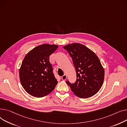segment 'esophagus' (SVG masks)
I'll list each match as a JSON object with an SVG mask.
<instances>
[{
    "mask_svg": "<svg viewBox=\"0 0 127 127\" xmlns=\"http://www.w3.org/2000/svg\"><path fill=\"white\" fill-rule=\"evenodd\" d=\"M67 77H66V75H65V74H64V75L62 77V78L63 80H65L66 79Z\"/></svg>",
    "mask_w": 127,
    "mask_h": 127,
    "instance_id": "esophagus-1",
    "label": "esophagus"
}]
</instances>
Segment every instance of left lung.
<instances>
[{"mask_svg":"<svg viewBox=\"0 0 127 127\" xmlns=\"http://www.w3.org/2000/svg\"><path fill=\"white\" fill-rule=\"evenodd\" d=\"M71 57L76 72V81L66 83L74 94L81 98H87L97 93L104 80L105 71L94 52L79 43L69 44L63 47Z\"/></svg>","mask_w":127,"mask_h":127,"instance_id":"obj_1","label":"left lung"}]
</instances>
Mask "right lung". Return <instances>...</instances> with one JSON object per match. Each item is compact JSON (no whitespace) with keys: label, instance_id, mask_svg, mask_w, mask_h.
Returning a JSON list of instances; mask_svg holds the SVG:
<instances>
[{"label":"right lung","instance_id":"obj_1","mask_svg":"<svg viewBox=\"0 0 127 127\" xmlns=\"http://www.w3.org/2000/svg\"><path fill=\"white\" fill-rule=\"evenodd\" d=\"M58 46L43 44L27 53L19 70L20 83L26 91L36 97L51 93L58 81L55 78L49 56Z\"/></svg>","mask_w":127,"mask_h":127}]
</instances>
